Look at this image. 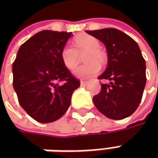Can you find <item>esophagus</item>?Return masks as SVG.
Segmentation results:
<instances>
[{
    "label": "esophagus",
    "mask_w": 158,
    "mask_h": 158,
    "mask_svg": "<svg viewBox=\"0 0 158 158\" xmlns=\"http://www.w3.org/2000/svg\"><path fill=\"white\" fill-rule=\"evenodd\" d=\"M87 84H88V81H84V80L80 81V85L81 86H85Z\"/></svg>",
    "instance_id": "1"
}]
</instances>
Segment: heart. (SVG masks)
<instances>
[{
    "label": "heart",
    "mask_w": 158,
    "mask_h": 158,
    "mask_svg": "<svg viewBox=\"0 0 158 158\" xmlns=\"http://www.w3.org/2000/svg\"><path fill=\"white\" fill-rule=\"evenodd\" d=\"M75 48L65 45L61 52V58L66 68L74 69L79 63V54L86 52L84 61L86 64L80 66L73 72L74 75L81 79H89L96 75L101 69L100 64L106 61L105 55L101 51V43L98 40L88 35L78 36L74 40Z\"/></svg>",
    "instance_id": "b5f03b06"
}]
</instances>
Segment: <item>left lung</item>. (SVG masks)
Returning <instances> with one entry per match:
<instances>
[{"instance_id": "8db88e82", "label": "left lung", "mask_w": 158, "mask_h": 158, "mask_svg": "<svg viewBox=\"0 0 158 158\" xmlns=\"http://www.w3.org/2000/svg\"><path fill=\"white\" fill-rule=\"evenodd\" d=\"M102 42L107 52V67L99 79H108L93 97V102L108 118L129 117L140 103L146 83V61L134 40L117 29L86 30Z\"/></svg>"}]
</instances>
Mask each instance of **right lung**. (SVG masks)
<instances>
[{
  "label": "right lung",
  "mask_w": 158,
  "mask_h": 158,
  "mask_svg": "<svg viewBox=\"0 0 158 158\" xmlns=\"http://www.w3.org/2000/svg\"><path fill=\"white\" fill-rule=\"evenodd\" d=\"M71 32L43 30L24 42L12 65L19 104L37 122L52 123L69 109L80 83L69 72L61 52ZM64 81L63 84L60 82Z\"/></svg>",
  "instance_id": "1"
}]
</instances>
